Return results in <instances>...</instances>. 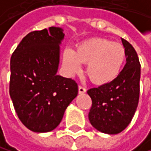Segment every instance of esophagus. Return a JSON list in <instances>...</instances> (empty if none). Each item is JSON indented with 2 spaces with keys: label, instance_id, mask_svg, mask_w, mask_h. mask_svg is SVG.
<instances>
[{
  "label": "esophagus",
  "instance_id": "34e87169",
  "mask_svg": "<svg viewBox=\"0 0 151 151\" xmlns=\"http://www.w3.org/2000/svg\"><path fill=\"white\" fill-rule=\"evenodd\" d=\"M86 91H87V89H86L84 87H82V86H79V87H78V92H79V94H84V93H86Z\"/></svg>",
  "mask_w": 151,
  "mask_h": 151
}]
</instances>
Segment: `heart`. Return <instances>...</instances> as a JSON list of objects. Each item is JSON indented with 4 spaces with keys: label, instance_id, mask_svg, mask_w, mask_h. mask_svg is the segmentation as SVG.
Masks as SVG:
<instances>
[{
    "label": "heart",
    "instance_id": "b5f03b06",
    "mask_svg": "<svg viewBox=\"0 0 151 151\" xmlns=\"http://www.w3.org/2000/svg\"><path fill=\"white\" fill-rule=\"evenodd\" d=\"M125 50L122 44L104 37H93L80 43L72 50L66 49L63 53V63L66 72L74 76L87 64L89 79L97 85L111 83L118 77L125 61Z\"/></svg>",
    "mask_w": 151,
    "mask_h": 151
}]
</instances>
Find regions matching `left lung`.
<instances>
[{"mask_svg": "<svg viewBox=\"0 0 151 151\" xmlns=\"http://www.w3.org/2000/svg\"><path fill=\"white\" fill-rule=\"evenodd\" d=\"M126 63L111 83L88 90L92 100L88 114L94 128L108 135H116L130 124L139 100L140 63L137 51L122 39Z\"/></svg>", "mask_w": 151, "mask_h": 151, "instance_id": "left-lung-1", "label": "left lung"}]
</instances>
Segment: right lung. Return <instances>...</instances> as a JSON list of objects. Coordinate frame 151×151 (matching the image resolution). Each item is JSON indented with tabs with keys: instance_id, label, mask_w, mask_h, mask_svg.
<instances>
[{
	"instance_id": "add662e5",
	"label": "right lung",
	"mask_w": 151,
	"mask_h": 151,
	"mask_svg": "<svg viewBox=\"0 0 151 151\" xmlns=\"http://www.w3.org/2000/svg\"><path fill=\"white\" fill-rule=\"evenodd\" d=\"M63 37L61 27L30 32L11 57L10 97L20 121L36 133L55 129L78 93L74 80L57 75Z\"/></svg>"
}]
</instances>
